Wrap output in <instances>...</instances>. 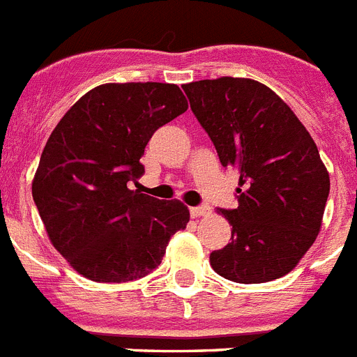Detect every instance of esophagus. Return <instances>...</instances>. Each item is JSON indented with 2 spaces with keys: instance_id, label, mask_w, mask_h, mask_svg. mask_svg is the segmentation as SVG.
Listing matches in <instances>:
<instances>
[{
  "instance_id": "obj_1",
  "label": "esophagus",
  "mask_w": 357,
  "mask_h": 357,
  "mask_svg": "<svg viewBox=\"0 0 357 357\" xmlns=\"http://www.w3.org/2000/svg\"><path fill=\"white\" fill-rule=\"evenodd\" d=\"M210 208L206 204H201V206H192L190 208V215L192 217H203V215H208Z\"/></svg>"
}]
</instances>
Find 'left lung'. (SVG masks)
<instances>
[{
	"label": "left lung",
	"mask_w": 357,
	"mask_h": 357,
	"mask_svg": "<svg viewBox=\"0 0 357 357\" xmlns=\"http://www.w3.org/2000/svg\"><path fill=\"white\" fill-rule=\"evenodd\" d=\"M222 167L241 174L238 206L219 213L231 243L210 266L238 284H262L296 268L320 234L328 172L289 105L252 79L221 77L183 86Z\"/></svg>",
	"instance_id": "left-lung-1"
}]
</instances>
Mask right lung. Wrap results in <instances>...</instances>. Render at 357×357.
<instances>
[{
    "mask_svg": "<svg viewBox=\"0 0 357 357\" xmlns=\"http://www.w3.org/2000/svg\"><path fill=\"white\" fill-rule=\"evenodd\" d=\"M188 109L176 84H102L71 105L50 135L32 181L48 237L93 282H129L156 269L187 226L181 201L131 190L161 126Z\"/></svg>",
    "mask_w": 357,
    "mask_h": 357,
    "instance_id": "1",
    "label": "right lung"
}]
</instances>
